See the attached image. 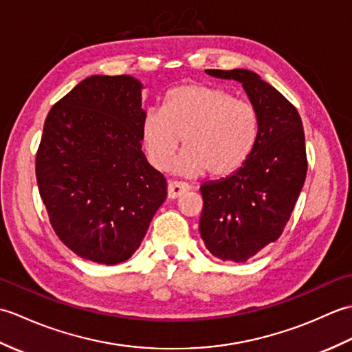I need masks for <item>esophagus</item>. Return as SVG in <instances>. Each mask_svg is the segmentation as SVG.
<instances>
[{"label": "esophagus", "instance_id": "1", "mask_svg": "<svg viewBox=\"0 0 352 352\" xmlns=\"http://www.w3.org/2000/svg\"><path fill=\"white\" fill-rule=\"evenodd\" d=\"M190 188L188 183H183V182H169L168 183V197L175 199L178 197H182L183 193L188 192Z\"/></svg>", "mask_w": 352, "mask_h": 352}]
</instances>
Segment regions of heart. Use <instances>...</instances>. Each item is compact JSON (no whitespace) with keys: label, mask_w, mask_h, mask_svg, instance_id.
I'll list each match as a JSON object with an SVG mask.
<instances>
[{"label":"heart","mask_w":352,"mask_h":352,"mask_svg":"<svg viewBox=\"0 0 352 352\" xmlns=\"http://www.w3.org/2000/svg\"><path fill=\"white\" fill-rule=\"evenodd\" d=\"M260 118L252 102L222 87L182 85L164 95L162 109L142 121V144L159 170L170 166L183 140L177 169L184 175L208 172L227 177L248 160L258 138Z\"/></svg>","instance_id":"obj_1"}]
</instances>
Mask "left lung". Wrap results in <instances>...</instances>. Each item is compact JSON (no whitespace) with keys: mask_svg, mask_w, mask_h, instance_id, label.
Returning a JSON list of instances; mask_svg holds the SVG:
<instances>
[{"mask_svg":"<svg viewBox=\"0 0 352 352\" xmlns=\"http://www.w3.org/2000/svg\"><path fill=\"white\" fill-rule=\"evenodd\" d=\"M241 81L260 118L258 138L241 169L201 186V237L214 257L246 261L275 242L294 212L307 175L302 121L294 104L256 72L206 69Z\"/></svg>","mask_w":352,"mask_h":352,"instance_id":"left-lung-1","label":"left lung"}]
</instances>
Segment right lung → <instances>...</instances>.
Listing matches in <instances>:
<instances>
[{"label": "right lung", "instance_id": "1", "mask_svg": "<svg viewBox=\"0 0 352 352\" xmlns=\"http://www.w3.org/2000/svg\"><path fill=\"white\" fill-rule=\"evenodd\" d=\"M142 85L81 81L45 119L36 178L58 239L101 265L129 260L166 199V178L142 153Z\"/></svg>", "mask_w": 352, "mask_h": 352}]
</instances>
